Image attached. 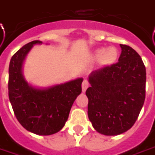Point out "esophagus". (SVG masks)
<instances>
[{
    "instance_id": "esophagus-1",
    "label": "esophagus",
    "mask_w": 155,
    "mask_h": 155,
    "mask_svg": "<svg viewBox=\"0 0 155 155\" xmlns=\"http://www.w3.org/2000/svg\"><path fill=\"white\" fill-rule=\"evenodd\" d=\"M81 86H82V91H83V92H85V91H86V89L88 88V86H89V82H88V81L84 80L83 82H82Z\"/></svg>"
}]
</instances>
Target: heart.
<instances>
[{
  "mask_svg": "<svg viewBox=\"0 0 155 155\" xmlns=\"http://www.w3.org/2000/svg\"><path fill=\"white\" fill-rule=\"evenodd\" d=\"M118 51L115 47H110L108 48H99L95 51L94 58L99 59L104 64H110L114 63L117 58Z\"/></svg>",
  "mask_w": 155,
  "mask_h": 155,
  "instance_id": "1",
  "label": "heart"
}]
</instances>
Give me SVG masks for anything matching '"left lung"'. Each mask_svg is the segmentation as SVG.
<instances>
[{
  "mask_svg": "<svg viewBox=\"0 0 155 155\" xmlns=\"http://www.w3.org/2000/svg\"><path fill=\"white\" fill-rule=\"evenodd\" d=\"M119 62L93 71L89 76L88 117L101 134L115 136L135 124L145 100L146 69L129 46L120 45Z\"/></svg>",
  "mask_w": 155,
  "mask_h": 155,
  "instance_id": "1",
  "label": "left lung"
}]
</instances>
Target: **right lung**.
Returning a JSON list of instances; mask_svg holds the SVG:
<instances>
[{
	"instance_id": "right-lung-1",
	"label": "right lung",
	"mask_w": 155,
	"mask_h": 155,
	"mask_svg": "<svg viewBox=\"0 0 155 155\" xmlns=\"http://www.w3.org/2000/svg\"><path fill=\"white\" fill-rule=\"evenodd\" d=\"M33 41L20 48L9 64L8 96L17 120L27 130L35 134H54L64 127L70 108L81 92L82 78L46 89L28 84L22 74L25 57L35 44Z\"/></svg>"
}]
</instances>
